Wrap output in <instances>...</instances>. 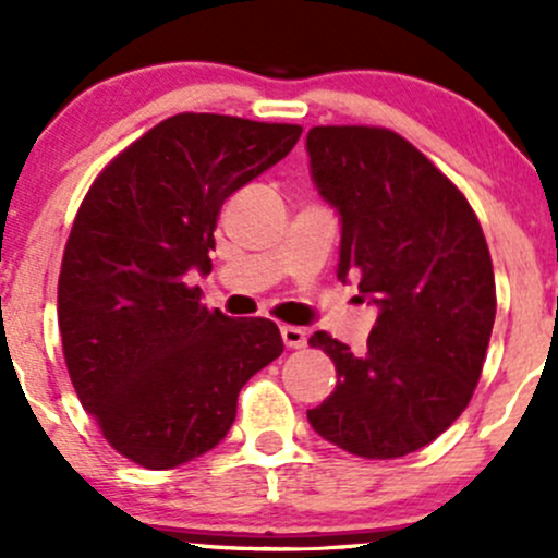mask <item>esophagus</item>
<instances>
[{
  "label": "esophagus",
  "instance_id": "1",
  "mask_svg": "<svg viewBox=\"0 0 558 558\" xmlns=\"http://www.w3.org/2000/svg\"><path fill=\"white\" fill-rule=\"evenodd\" d=\"M281 340H284L287 349H305V343H308V335H305V329H301V327L284 325L281 327Z\"/></svg>",
  "mask_w": 558,
  "mask_h": 558
}]
</instances>
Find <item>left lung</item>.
Wrapping results in <instances>:
<instances>
[{
	"label": "left lung",
	"mask_w": 558,
	"mask_h": 558,
	"mask_svg": "<svg viewBox=\"0 0 558 558\" xmlns=\"http://www.w3.org/2000/svg\"><path fill=\"white\" fill-rule=\"evenodd\" d=\"M305 148L343 223L338 277L380 308L364 353L308 338L338 373L308 423L359 458H404L458 421L482 377L497 305L487 239L463 191L393 130L311 128Z\"/></svg>",
	"instance_id": "obj_1"
}]
</instances>
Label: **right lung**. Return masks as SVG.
Instances as JSON below:
<instances>
[{
  "mask_svg": "<svg viewBox=\"0 0 558 558\" xmlns=\"http://www.w3.org/2000/svg\"><path fill=\"white\" fill-rule=\"evenodd\" d=\"M301 124L175 113L104 167L58 277L71 383L109 445L151 471L218 445L244 383L284 351L271 319L199 303L223 202L292 151Z\"/></svg>",
  "mask_w": 558,
  "mask_h": 558,
  "instance_id": "1",
  "label": "right lung"
}]
</instances>
